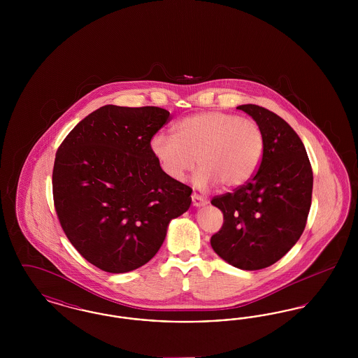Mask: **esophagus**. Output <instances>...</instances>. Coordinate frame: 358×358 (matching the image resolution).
Instances as JSON below:
<instances>
[{
	"label": "esophagus",
	"mask_w": 358,
	"mask_h": 358,
	"mask_svg": "<svg viewBox=\"0 0 358 358\" xmlns=\"http://www.w3.org/2000/svg\"><path fill=\"white\" fill-rule=\"evenodd\" d=\"M192 204H193V206H203V205L206 204V200L203 196H200L197 193H193L192 194Z\"/></svg>",
	"instance_id": "1"
}]
</instances>
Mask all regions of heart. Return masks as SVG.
I'll use <instances>...</instances> for the list:
<instances>
[{"label":"heart","instance_id":"obj_1","mask_svg":"<svg viewBox=\"0 0 358 358\" xmlns=\"http://www.w3.org/2000/svg\"><path fill=\"white\" fill-rule=\"evenodd\" d=\"M176 136L158 133L150 150L164 173L182 181L194 169L200 189L220 184L236 189L247 184L259 169L264 154V136L255 120L225 111H205L180 120Z\"/></svg>","mask_w":358,"mask_h":358}]
</instances>
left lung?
Returning <instances> with one entry per match:
<instances>
[{"mask_svg": "<svg viewBox=\"0 0 358 358\" xmlns=\"http://www.w3.org/2000/svg\"><path fill=\"white\" fill-rule=\"evenodd\" d=\"M238 108L260 126L264 154L247 184L212 199L224 222L210 245L234 267L255 271L282 259L303 234L313 171L301 138L286 120L256 104Z\"/></svg>", "mask_w": 358, "mask_h": 358, "instance_id": "8db88e82", "label": "left lung"}]
</instances>
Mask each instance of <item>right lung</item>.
<instances>
[{
	"instance_id": "right-lung-1",
	"label": "right lung",
	"mask_w": 358,
	"mask_h": 358,
	"mask_svg": "<svg viewBox=\"0 0 358 358\" xmlns=\"http://www.w3.org/2000/svg\"><path fill=\"white\" fill-rule=\"evenodd\" d=\"M171 113L107 104L57 149L52 189L60 225L78 252L106 273L133 271L161 248L192 189L168 177L150 150Z\"/></svg>"
}]
</instances>
